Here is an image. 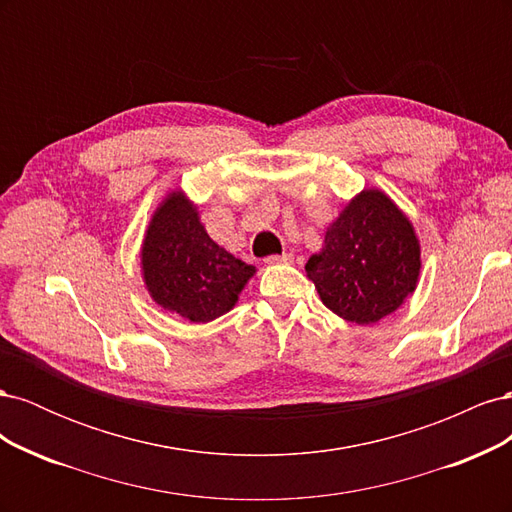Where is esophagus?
<instances>
[{
	"label": "esophagus",
	"mask_w": 512,
	"mask_h": 512,
	"mask_svg": "<svg viewBox=\"0 0 512 512\" xmlns=\"http://www.w3.org/2000/svg\"><path fill=\"white\" fill-rule=\"evenodd\" d=\"M265 262L267 265H288V262H292V254H273Z\"/></svg>",
	"instance_id": "1"
}]
</instances>
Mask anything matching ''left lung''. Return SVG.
Here are the masks:
<instances>
[{
    "label": "left lung",
    "mask_w": 512,
    "mask_h": 512,
    "mask_svg": "<svg viewBox=\"0 0 512 512\" xmlns=\"http://www.w3.org/2000/svg\"><path fill=\"white\" fill-rule=\"evenodd\" d=\"M322 303L356 324H374L406 303L421 275L412 222L382 190L356 194L305 265Z\"/></svg>",
    "instance_id": "left-lung-1"
}]
</instances>
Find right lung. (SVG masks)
Masks as SVG:
<instances>
[{
	"mask_svg": "<svg viewBox=\"0 0 512 512\" xmlns=\"http://www.w3.org/2000/svg\"><path fill=\"white\" fill-rule=\"evenodd\" d=\"M141 269L151 299L190 322H211L230 312L256 273L207 235L198 207L183 190L168 192L153 211Z\"/></svg>",
	"mask_w": 512,
	"mask_h": 512,
	"instance_id": "obj_1",
	"label": "right lung"
}]
</instances>
